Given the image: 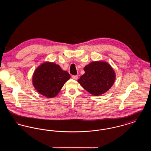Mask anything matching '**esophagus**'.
I'll use <instances>...</instances> for the list:
<instances>
[{"mask_svg":"<svg viewBox=\"0 0 151 151\" xmlns=\"http://www.w3.org/2000/svg\"><path fill=\"white\" fill-rule=\"evenodd\" d=\"M72 79L77 80L78 79V75H72Z\"/></svg>","mask_w":151,"mask_h":151,"instance_id":"34e87169","label":"esophagus"}]
</instances>
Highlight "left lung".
<instances>
[{
    "instance_id": "left-lung-1",
    "label": "left lung",
    "mask_w": 151,
    "mask_h": 151,
    "mask_svg": "<svg viewBox=\"0 0 151 151\" xmlns=\"http://www.w3.org/2000/svg\"><path fill=\"white\" fill-rule=\"evenodd\" d=\"M85 73L78 81L86 91L94 96H99L107 92L114 84V71L106 62H93L86 65Z\"/></svg>"
}]
</instances>
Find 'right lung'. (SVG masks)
Returning <instances> with one entry per match:
<instances>
[{"label":"right lung","mask_w":151,"mask_h":151,"mask_svg":"<svg viewBox=\"0 0 151 151\" xmlns=\"http://www.w3.org/2000/svg\"><path fill=\"white\" fill-rule=\"evenodd\" d=\"M70 75L54 63H45L38 67L34 73L33 83L36 90L47 97L57 95Z\"/></svg>","instance_id":"obj_1"}]
</instances>
